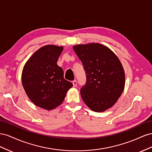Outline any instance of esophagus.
Returning <instances> with one entry per match:
<instances>
[{
	"instance_id": "esophagus-1",
	"label": "esophagus",
	"mask_w": 152,
	"mask_h": 152,
	"mask_svg": "<svg viewBox=\"0 0 152 152\" xmlns=\"http://www.w3.org/2000/svg\"><path fill=\"white\" fill-rule=\"evenodd\" d=\"M72 85H73L74 87H75V86H76V85H77V81L76 80H74L72 81Z\"/></svg>"
}]
</instances>
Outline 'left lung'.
I'll return each instance as SVG.
<instances>
[{"instance_id": "left-lung-1", "label": "left lung", "mask_w": 152, "mask_h": 152, "mask_svg": "<svg viewBox=\"0 0 152 152\" xmlns=\"http://www.w3.org/2000/svg\"><path fill=\"white\" fill-rule=\"evenodd\" d=\"M73 49L86 74L81 98L92 111L106 110L115 104L124 88L122 64L113 52L99 43L76 45Z\"/></svg>"}]
</instances>
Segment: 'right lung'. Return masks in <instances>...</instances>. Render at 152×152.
<instances>
[{
	"label": "right lung",
	"instance_id": "add662e5",
	"mask_svg": "<svg viewBox=\"0 0 152 152\" xmlns=\"http://www.w3.org/2000/svg\"><path fill=\"white\" fill-rule=\"evenodd\" d=\"M63 48L43 46L25 64L21 80L25 92L34 104L47 110L59 106L72 86L64 77L63 69L57 62Z\"/></svg>",
	"mask_w": 152,
	"mask_h": 152
}]
</instances>
